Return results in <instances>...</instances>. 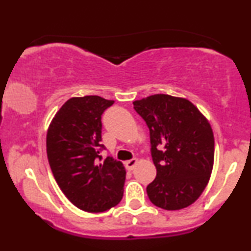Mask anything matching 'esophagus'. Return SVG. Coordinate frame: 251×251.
<instances>
[{"instance_id": "esophagus-1", "label": "esophagus", "mask_w": 251, "mask_h": 251, "mask_svg": "<svg viewBox=\"0 0 251 251\" xmlns=\"http://www.w3.org/2000/svg\"><path fill=\"white\" fill-rule=\"evenodd\" d=\"M137 164H138V159H135V158H133V159L127 160V162L125 163V165H126V168H127L128 170H133L134 166L137 165Z\"/></svg>"}]
</instances>
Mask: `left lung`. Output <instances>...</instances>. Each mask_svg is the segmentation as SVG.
<instances>
[{"mask_svg":"<svg viewBox=\"0 0 251 251\" xmlns=\"http://www.w3.org/2000/svg\"><path fill=\"white\" fill-rule=\"evenodd\" d=\"M150 129L157 177L146 191L155 206L188 208L208 185L215 157L209 120L185 98L153 94L133 101Z\"/></svg>","mask_w":251,"mask_h":251,"instance_id":"obj_1","label":"left lung"}]
</instances>
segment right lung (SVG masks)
Masks as SVG:
<instances>
[{"instance_id": "obj_1", "label": "right lung", "mask_w": 251, "mask_h": 251, "mask_svg": "<svg viewBox=\"0 0 251 251\" xmlns=\"http://www.w3.org/2000/svg\"><path fill=\"white\" fill-rule=\"evenodd\" d=\"M113 100L74 97L56 112L47 131V157L63 195L76 208L102 212L122 201L126 170L122 162L100 155L101 114Z\"/></svg>"}]
</instances>
